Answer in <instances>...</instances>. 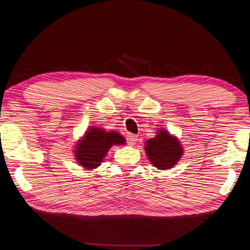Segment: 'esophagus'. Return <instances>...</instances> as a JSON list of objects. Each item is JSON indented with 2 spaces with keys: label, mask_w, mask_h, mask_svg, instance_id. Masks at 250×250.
Listing matches in <instances>:
<instances>
[{
  "label": "esophagus",
  "mask_w": 250,
  "mask_h": 250,
  "mask_svg": "<svg viewBox=\"0 0 250 250\" xmlns=\"http://www.w3.org/2000/svg\"><path fill=\"white\" fill-rule=\"evenodd\" d=\"M126 139H127V144L129 146H134L138 141V137H137V135H134V134H128L127 138H126Z\"/></svg>",
  "instance_id": "1"
}]
</instances>
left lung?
I'll list each match as a JSON object with an SVG mask.
<instances>
[{
  "instance_id": "8db88e82",
  "label": "left lung",
  "mask_w": 250,
  "mask_h": 250,
  "mask_svg": "<svg viewBox=\"0 0 250 250\" xmlns=\"http://www.w3.org/2000/svg\"><path fill=\"white\" fill-rule=\"evenodd\" d=\"M145 150L148 160L158 170L173 167L184 151L179 140L163 128L157 131L156 137L146 141Z\"/></svg>"
}]
</instances>
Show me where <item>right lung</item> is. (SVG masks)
Segmentation results:
<instances>
[{"label": "right lung", "mask_w": 250, "mask_h": 250, "mask_svg": "<svg viewBox=\"0 0 250 250\" xmlns=\"http://www.w3.org/2000/svg\"><path fill=\"white\" fill-rule=\"evenodd\" d=\"M115 145H125V139L116 131H105L100 127H89L82 140L77 142L74 155L78 163L83 167L96 168L102 163L110 147Z\"/></svg>", "instance_id": "right-lung-1"}]
</instances>
